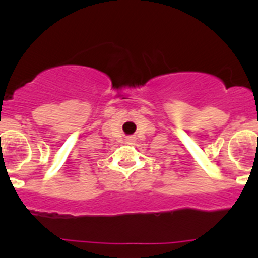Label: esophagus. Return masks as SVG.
I'll return each mask as SVG.
<instances>
[{
	"label": "esophagus",
	"instance_id": "1",
	"mask_svg": "<svg viewBox=\"0 0 258 258\" xmlns=\"http://www.w3.org/2000/svg\"><path fill=\"white\" fill-rule=\"evenodd\" d=\"M127 141L132 142V141H134V137H128V139H127Z\"/></svg>",
	"mask_w": 258,
	"mask_h": 258
}]
</instances>
